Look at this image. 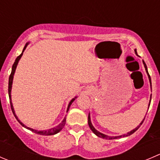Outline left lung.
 <instances>
[{"instance_id":"left-lung-1","label":"left lung","mask_w":160,"mask_h":160,"mask_svg":"<svg viewBox=\"0 0 160 160\" xmlns=\"http://www.w3.org/2000/svg\"><path fill=\"white\" fill-rule=\"evenodd\" d=\"M134 52H135L136 55H138V53H137V51H136V49H135V50H134ZM143 64H144V66H145V70H146L147 73H148V78H149V80H150V83H151V87H152L151 77H150V75H149V74H148V70H147V66H146V64H145V62H144V61H143ZM149 105H150V103H149ZM144 120H145V119H143V121H142V123H140V125H139V126L138 127V128H136L135 129H134V130H133V131H131V132L128 133V134H123V135H120V136H115V137H110V136H107V135H105V134H102V133L98 132V131L97 130H95V128H94V127H93V125L91 124V118H90V115H88V125H89L90 128H91V131H93V133H94V134H95L96 135L98 136V137H99V138H102L108 139V140H112V139H117V138H122V137H127V136H129V135H131V134H134V133L135 132V131H137V130L139 128H140V127H141V125H142V123H143Z\"/></svg>"}]
</instances>
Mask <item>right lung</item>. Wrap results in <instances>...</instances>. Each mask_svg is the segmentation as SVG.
I'll use <instances>...</instances> for the list:
<instances>
[{
	"instance_id": "add662e5",
	"label": "right lung",
	"mask_w": 160,
	"mask_h": 160,
	"mask_svg": "<svg viewBox=\"0 0 160 160\" xmlns=\"http://www.w3.org/2000/svg\"><path fill=\"white\" fill-rule=\"evenodd\" d=\"M28 44H26V45H25L24 48H23V51L21 53V55H18V57L16 58V59H15V62H14L13 66H12V72H11L10 76H9V80H8V95H9V99H10V105H11V108H12V112H13L14 116H15V117L16 118V119L18 120V122H19L20 124L22 125V126H23L24 128H27V129L30 130L31 131H32V132L36 133V134H41V135H53V134H57V133L59 132L60 131H61L62 129L63 128H64L65 124H66V117L64 118V119L62 120V122L61 123H60L59 125H58L57 127H55V128H52V129H49L48 130V131H37V130H34V129H32V128H27V127L25 126L24 124H23L22 123H21V122L19 121L18 119V118H17L16 115L15 114V112H14V108H13V106H12V101H11V90H12V80H13V76H14V73H15V69H16V66H17V64H18V61H19L20 58L22 57V53L23 52H24V50L26 49V46H27ZM75 98H72V100L70 101V102H69V105H68V108H67V112L68 110H69V107H70L71 104L72 103V102H73L74 100H75Z\"/></svg>"
}]
</instances>
